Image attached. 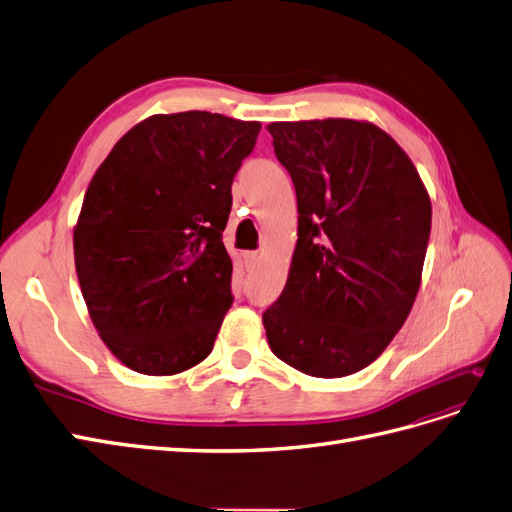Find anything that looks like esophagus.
Wrapping results in <instances>:
<instances>
[{
    "instance_id": "34e87169",
    "label": "esophagus",
    "mask_w": 512,
    "mask_h": 512,
    "mask_svg": "<svg viewBox=\"0 0 512 512\" xmlns=\"http://www.w3.org/2000/svg\"><path fill=\"white\" fill-rule=\"evenodd\" d=\"M243 262H245L247 271L256 269L258 262H260V252H245V254H243Z\"/></svg>"
}]
</instances>
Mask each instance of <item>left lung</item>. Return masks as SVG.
<instances>
[{
    "mask_svg": "<svg viewBox=\"0 0 512 512\" xmlns=\"http://www.w3.org/2000/svg\"><path fill=\"white\" fill-rule=\"evenodd\" d=\"M297 190L299 239L286 286L265 314L277 359L316 378L374 363L414 305L431 203L414 164L374 123H271Z\"/></svg>",
    "mask_w": 512,
    "mask_h": 512,
    "instance_id": "1",
    "label": "left lung"
}]
</instances>
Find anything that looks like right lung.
<instances>
[{"label":"right lung","instance_id":"1","mask_svg":"<svg viewBox=\"0 0 512 512\" xmlns=\"http://www.w3.org/2000/svg\"><path fill=\"white\" fill-rule=\"evenodd\" d=\"M258 121L188 111L134 126L91 179L74 265L102 342L138 374L205 361L232 305L222 232Z\"/></svg>","mask_w":512,"mask_h":512}]
</instances>
